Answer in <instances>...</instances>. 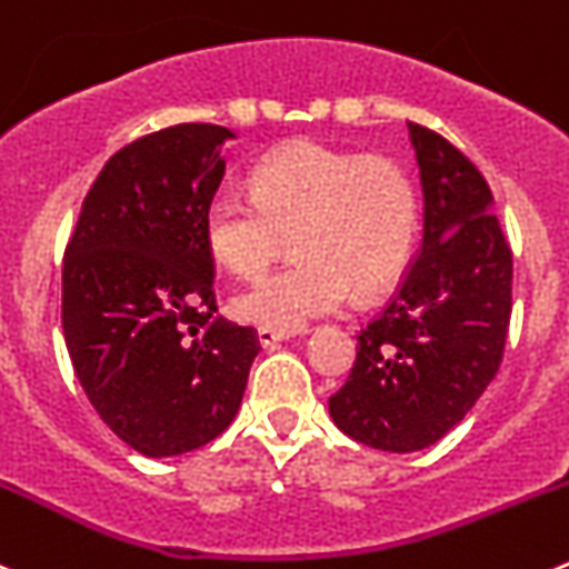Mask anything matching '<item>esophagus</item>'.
<instances>
[{"label":"esophagus","instance_id":"esophagus-1","mask_svg":"<svg viewBox=\"0 0 569 569\" xmlns=\"http://www.w3.org/2000/svg\"><path fill=\"white\" fill-rule=\"evenodd\" d=\"M289 331H278V329H258V342L263 348H278L280 342L289 340Z\"/></svg>","mask_w":569,"mask_h":569}]
</instances>
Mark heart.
Instances as JSON below:
<instances>
[{
	"instance_id": "b5f03b06",
	"label": "heart",
	"mask_w": 569,
	"mask_h": 569,
	"mask_svg": "<svg viewBox=\"0 0 569 569\" xmlns=\"http://www.w3.org/2000/svg\"><path fill=\"white\" fill-rule=\"evenodd\" d=\"M419 201L397 161L295 144L266 158L252 192L223 187L207 203L203 238L238 278H254L286 247L297 258L232 300L240 320L297 331L357 297H377L413 254Z\"/></svg>"
}]
</instances>
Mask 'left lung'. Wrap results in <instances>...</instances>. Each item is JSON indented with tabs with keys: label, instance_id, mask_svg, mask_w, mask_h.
<instances>
[{
	"label": "left lung",
	"instance_id": "obj_1",
	"mask_svg": "<svg viewBox=\"0 0 569 569\" xmlns=\"http://www.w3.org/2000/svg\"><path fill=\"white\" fill-rule=\"evenodd\" d=\"M425 198L422 247L386 309L357 335V360L329 399L342 433L411 453L439 442L499 371L513 309V252L488 181L422 124H408Z\"/></svg>",
	"mask_w": 569,
	"mask_h": 569
}]
</instances>
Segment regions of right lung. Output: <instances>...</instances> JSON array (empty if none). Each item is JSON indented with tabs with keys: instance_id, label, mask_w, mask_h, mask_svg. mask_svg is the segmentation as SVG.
Segmentation results:
<instances>
[{
	"instance_id": "right-lung-1",
	"label": "right lung",
	"mask_w": 569,
	"mask_h": 569,
	"mask_svg": "<svg viewBox=\"0 0 569 569\" xmlns=\"http://www.w3.org/2000/svg\"><path fill=\"white\" fill-rule=\"evenodd\" d=\"M232 130L178 124L119 150L81 203L61 266V329L110 431L152 459L229 428L258 335L218 317L207 203Z\"/></svg>"
}]
</instances>
